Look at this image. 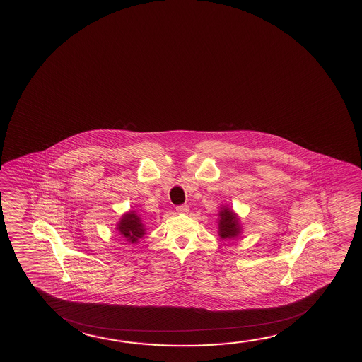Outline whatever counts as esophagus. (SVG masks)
Segmentation results:
<instances>
[{"label":"esophagus","mask_w":362,"mask_h":362,"mask_svg":"<svg viewBox=\"0 0 362 362\" xmlns=\"http://www.w3.org/2000/svg\"><path fill=\"white\" fill-rule=\"evenodd\" d=\"M176 211L177 214H187L189 211V207L187 205H180L176 207Z\"/></svg>","instance_id":"obj_1"}]
</instances>
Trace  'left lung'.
<instances>
[{
  "label": "left lung",
  "mask_w": 362,
  "mask_h": 362,
  "mask_svg": "<svg viewBox=\"0 0 362 362\" xmlns=\"http://www.w3.org/2000/svg\"><path fill=\"white\" fill-rule=\"evenodd\" d=\"M218 235L223 239H234L240 234L241 228L239 218L236 214L230 210L229 207H223V210L218 213Z\"/></svg>",
  "instance_id": "left-lung-1"
}]
</instances>
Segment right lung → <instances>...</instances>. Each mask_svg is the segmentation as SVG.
I'll list each match as a JSON object with an SVG mask.
<instances>
[{
    "label": "right lung",
    "instance_id": "right-lung-1",
    "mask_svg": "<svg viewBox=\"0 0 362 362\" xmlns=\"http://www.w3.org/2000/svg\"><path fill=\"white\" fill-rule=\"evenodd\" d=\"M117 230L129 243L137 241L146 234L144 225L142 224L141 218L134 211H129L122 216L119 224L117 225Z\"/></svg>",
    "mask_w": 362,
    "mask_h": 362
}]
</instances>
